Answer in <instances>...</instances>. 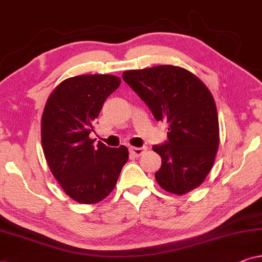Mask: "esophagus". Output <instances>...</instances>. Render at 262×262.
<instances>
[{"mask_svg": "<svg viewBox=\"0 0 262 262\" xmlns=\"http://www.w3.org/2000/svg\"><path fill=\"white\" fill-rule=\"evenodd\" d=\"M145 151H146L145 146H142V148H130V154L131 155H134L135 157H139Z\"/></svg>", "mask_w": 262, "mask_h": 262, "instance_id": "esophagus-1", "label": "esophagus"}]
</instances>
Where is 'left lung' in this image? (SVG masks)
Returning a JSON list of instances; mask_svg holds the SVG:
<instances>
[{"label": "left lung", "instance_id": "1", "mask_svg": "<svg viewBox=\"0 0 262 262\" xmlns=\"http://www.w3.org/2000/svg\"><path fill=\"white\" fill-rule=\"evenodd\" d=\"M123 78L155 119L168 124V141L152 146L162 159L155 173L159 185L178 195L202 185L220 144L218 114L211 92L195 75L174 66L127 70Z\"/></svg>", "mask_w": 262, "mask_h": 262}]
</instances>
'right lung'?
Wrapping results in <instances>:
<instances>
[{
    "mask_svg": "<svg viewBox=\"0 0 262 262\" xmlns=\"http://www.w3.org/2000/svg\"><path fill=\"white\" fill-rule=\"evenodd\" d=\"M119 85L114 75H81L60 82L46 101L41 117L46 162L63 191L77 203L105 199L128 160L125 145H94L89 138L103 102Z\"/></svg>",
    "mask_w": 262,
    "mask_h": 262,
    "instance_id": "obj_1",
    "label": "right lung"
}]
</instances>
